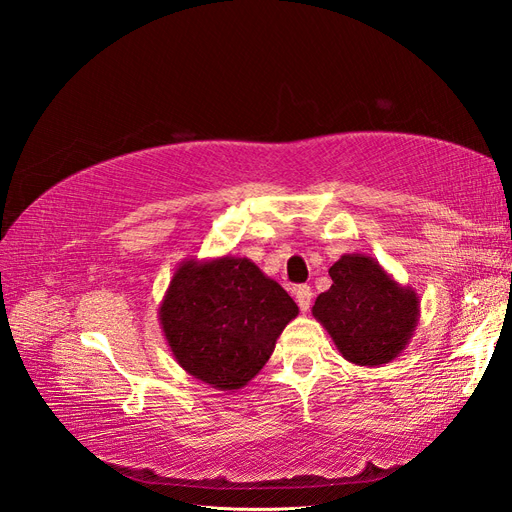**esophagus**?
<instances>
[{
    "mask_svg": "<svg viewBox=\"0 0 512 512\" xmlns=\"http://www.w3.org/2000/svg\"><path fill=\"white\" fill-rule=\"evenodd\" d=\"M294 297H297L301 312H307L309 305H312V288L305 286V284L297 286V290H294Z\"/></svg>",
    "mask_w": 512,
    "mask_h": 512,
    "instance_id": "34e87169",
    "label": "esophagus"
}]
</instances>
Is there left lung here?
I'll return each mask as SVG.
<instances>
[{
  "label": "left lung",
  "mask_w": 512,
  "mask_h": 512,
  "mask_svg": "<svg viewBox=\"0 0 512 512\" xmlns=\"http://www.w3.org/2000/svg\"><path fill=\"white\" fill-rule=\"evenodd\" d=\"M331 288L312 307L337 350L354 365L380 367L406 350L421 301L410 286H401L380 262L365 254H344L329 269Z\"/></svg>",
  "instance_id": "left-lung-1"
}]
</instances>
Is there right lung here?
Wrapping results in <instances>:
<instances>
[{"label":"right lung","mask_w":512,"mask_h":512,"mask_svg":"<svg viewBox=\"0 0 512 512\" xmlns=\"http://www.w3.org/2000/svg\"><path fill=\"white\" fill-rule=\"evenodd\" d=\"M297 314L290 294L239 256L185 258L158 309L175 361L218 391L243 389Z\"/></svg>","instance_id":"obj_1"}]
</instances>
